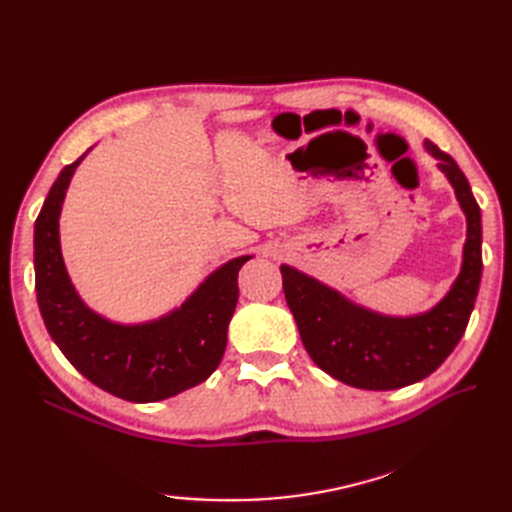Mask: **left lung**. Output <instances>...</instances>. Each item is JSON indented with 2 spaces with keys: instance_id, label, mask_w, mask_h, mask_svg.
Here are the masks:
<instances>
[{
  "instance_id": "obj_1",
  "label": "left lung",
  "mask_w": 512,
  "mask_h": 512,
  "mask_svg": "<svg viewBox=\"0 0 512 512\" xmlns=\"http://www.w3.org/2000/svg\"><path fill=\"white\" fill-rule=\"evenodd\" d=\"M427 149L440 160L438 166L468 218L461 273L431 312L412 318L380 316L314 277L282 265L286 303L307 354L322 371L356 389L393 391L427 378L455 350L474 309L483 273L480 209L457 162L433 143H427Z\"/></svg>"
}]
</instances>
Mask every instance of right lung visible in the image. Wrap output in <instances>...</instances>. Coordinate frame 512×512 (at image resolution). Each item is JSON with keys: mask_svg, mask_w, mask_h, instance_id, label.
<instances>
[{"mask_svg": "<svg viewBox=\"0 0 512 512\" xmlns=\"http://www.w3.org/2000/svg\"><path fill=\"white\" fill-rule=\"evenodd\" d=\"M61 170L34 228L36 297L46 331L66 359L102 391L136 404L173 397L220 365L235 314L241 256L226 262L175 312L145 324H117L79 299L59 247V213L76 166Z\"/></svg>", "mask_w": 512, "mask_h": 512, "instance_id": "add662e5", "label": "right lung"}]
</instances>
